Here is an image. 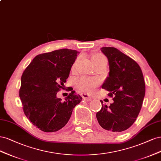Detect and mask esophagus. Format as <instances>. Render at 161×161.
<instances>
[{
	"label": "esophagus",
	"mask_w": 161,
	"mask_h": 161,
	"mask_svg": "<svg viewBox=\"0 0 161 161\" xmlns=\"http://www.w3.org/2000/svg\"><path fill=\"white\" fill-rule=\"evenodd\" d=\"M81 96L83 97V99H84L85 101H91L92 100V97H90L87 94H81Z\"/></svg>",
	"instance_id": "34e87169"
}]
</instances>
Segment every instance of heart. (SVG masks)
I'll return each mask as SVG.
<instances>
[{"label": "heart", "mask_w": 161, "mask_h": 161, "mask_svg": "<svg viewBox=\"0 0 161 161\" xmlns=\"http://www.w3.org/2000/svg\"><path fill=\"white\" fill-rule=\"evenodd\" d=\"M106 59V58L101 54H94L92 57V62L99 61L101 60ZM77 59L74 62V64L72 65V68L74 69L77 64ZM97 84V81L94 80L88 79V78H81L77 81V86L82 91L86 92H92L94 90Z\"/></svg>", "instance_id": "heart-1"}]
</instances>
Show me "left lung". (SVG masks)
Instances as JSON below:
<instances>
[{"instance_id":"8db88e82","label":"left lung","mask_w":161,"mask_h":161,"mask_svg":"<svg viewBox=\"0 0 161 161\" xmlns=\"http://www.w3.org/2000/svg\"><path fill=\"white\" fill-rule=\"evenodd\" d=\"M101 51L110 68L102 87L109 92L114 102L108 107L100 100L102 108L96 118L103 129L120 132L132 125L142 108L145 95L142 71L135 61L116 48L104 47Z\"/></svg>"}]
</instances>
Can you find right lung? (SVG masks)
Masks as SVG:
<instances>
[{
  "label": "right lung",
  "mask_w": 161,
  "mask_h": 161,
  "mask_svg": "<svg viewBox=\"0 0 161 161\" xmlns=\"http://www.w3.org/2000/svg\"><path fill=\"white\" fill-rule=\"evenodd\" d=\"M76 50L62 49L39 54L33 59L21 76L19 97L25 116L34 126L45 132L59 130L68 122L74 108L82 97L73 88L64 102L57 93L65 90Z\"/></svg>",
  "instance_id": "right-lung-1"
}]
</instances>
